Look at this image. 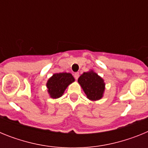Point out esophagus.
I'll return each instance as SVG.
<instances>
[{"mask_svg": "<svg viewBox=\"0 0 148 148\" xmlns=\"http://www.w3.org/2000/svg\"><path fill=\"white\" fill-rule=\"evenodd\" d=\"M74 77H75V79H78V77H79V73H78V72H77V73H74Z\"/></svg>", "mask_w": 148, "mask_h": 148, "instance_id": "obj_1", "label": "esophagus"}]
</instances>
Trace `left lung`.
<instances>
[{"mask_svg":"<svg viewBox=\"0 0 148 148\" xmlns=\"http://www.w3.org/2000/svg\"><path fill=\"white\" fill-rule=\"evenodd\" d=\"M78 82L90 100L96 101L102 98L105 84L97 73H94L92 70L84 73L78 78Z\"/></svg>","mask_w":148,"mask_h":148,"instance_id":"obj_1","label":"left lung"}]
</instances>
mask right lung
I'll use <instances>...</instances> for the list:
<instances>
[{
	"mask_svg": "<svg viewBox=\"0 0 148 148\" xmlns=\"http://www.w3.org/2000/svg\"><path fill=\"white\" fill-rule=\"evenodd\" d=\"M75 81L72 74L67 73H56L47 83V91L53 99H58L63 95L69 84Z\"/></svg>",
	"mask_w": 148,
	"mask_h": 148,
	"instance_id": "1",
	"label": "right lung"
}]
</instances>
